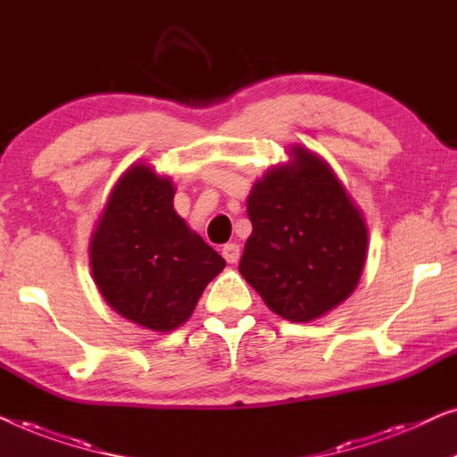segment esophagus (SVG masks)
<instances>
[{
  "label": "esophagus",
  "instance_id": "1",
  "mask_svg": "<svg viewBox=\"0 0 457 457\" xmlns=\"http://www.w3.org/2000/svg\"><path fill=\"white\" fill-rule=\"evenodd\" d=\"M221 254L228 262H237V259H240V246L236 242H229L221 248Z\"/></svg>",
  "mask_w": 457,
  "mask_h": 457
}]
</instances>
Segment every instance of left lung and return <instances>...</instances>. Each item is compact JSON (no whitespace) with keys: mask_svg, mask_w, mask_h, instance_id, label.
<instances>
[{"mask_svg":"<svg viewBox=\"0 0 457 457\" xmlns=\"http://www.w3.org/2000/svg\"><path fill=\"white\" fill-rule=\"evenodd\" d=\"M287 155L250 190L253 234L237 269L275 314L308 323L356 290L369 229L323 157L300 145Z\"/></svg>","mask_w":457,"mask_h":457,"instance_id":"left-lung-1","label":"left lung"}]
</instances>
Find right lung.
<instances>
[{"instance_id": "1", "label": "right lung", "mask_w": 457, "mask_h": 457, "mask_svg": "<svg viewBox=\"0 0 457 457\" xmlns=\"http://www.w3.org/2000/svg\"><path fill=\"white\" fill-rule=\"evenodd\" d=\"M170 176L134 163L115 182L88 244L93 279L130 323L167 333L184 325L226 261L173 209Z\"/></svg>"}]
</instances>
